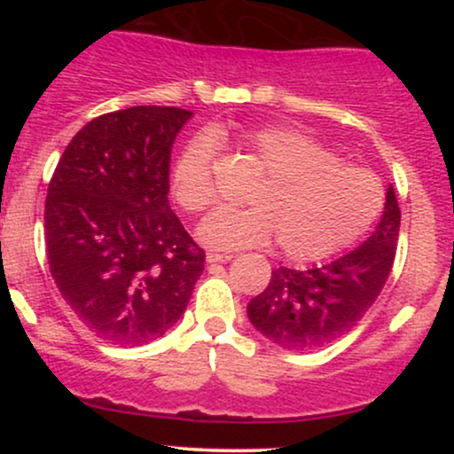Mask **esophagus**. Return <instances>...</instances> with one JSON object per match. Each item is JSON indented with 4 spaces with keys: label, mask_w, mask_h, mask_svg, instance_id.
Listing matches in <instances>:
<instances>
[{
    "label": "esophagus",
    "mask_w": 454,
    "mask_h": 454,
    "mask_svg": "<svg viewBox=\"0 0 454 454\" xmlns=\"http://www.w3.org/2000/svg\"><path fill=\"white\" fill-rule=\"evenodd\" d=\"M228 260H232L231 254H217V252L207 254V262H228Z\"/></svg>",
    "instance_id": "1"
}]
</instances>
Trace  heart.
Wrapping results in <instances>:
<instances>
[{
  "instance_id": "heart-1",
  "label": "heart",
  "mask_w": 454,
  "mask_h": 454,
  "mask_svg": "<svg viewBox=\"0 0 454 454\" xmlns=\"http://www.w3.org/2000/svg\"><path fill=\"white\" fill-rule=\"evenodd\" d=\"M234 149L260 181L245 211L213 213L198 228L202 243L217 249L260 247L275 239L281 256L314 262L341 252L372 228L384 207V185L373 170L343 161L303 129L270 126L245 129ZM176 202L190 215L215 202V151L196 140L173 173Z\"/></svg>"
}]
</instances>
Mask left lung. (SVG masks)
<instances>
[{
	"label": "left lung",
	"instance_id": "left-lung-1",
	"mask_svg": "<svg viewBox=\"0 0 454 454\" xmlns=\"http://www.w3.org/2000/svg\"><path fill=\"white\" fill-rule=\"evenodd\" d=\"M399 223L401 211L390 185L372 237L325 267L275 269L267 288L249 301L252 325L286 350H316L350 333L387 284L397 254Z\"/></svg>",
	"mask_w": 454,
	"mask_h": 454
}]
</instances>
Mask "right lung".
<instances>
[{"label": "right lung", "instance_id": "right-lung-1", "mask_svg": "<svg viewBox=\"0 0 454 454\" xmlns=\"http://www.w3.org/2000/svg\"><path fill=\"white\" fill-rule=\"evenodd\" d=\"M176 106L100 114L70 140L49 184L44 237L57 288L114 346L158 340L179 320L205 269L168 205Z\"/></svg>", "mask_w": 454, "mask_h": 454}]
</instances>
